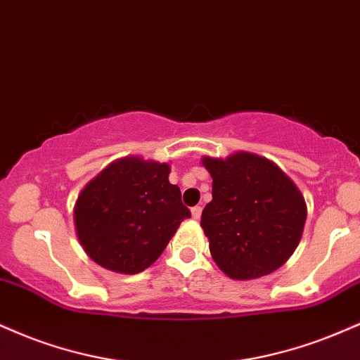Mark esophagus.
Listing matches in <instances>:
<instances>
[{
  "label": "esophagus",
  "instance_id": "esophagus-1",
  "mask_svg": "<svg viewBox=\"0 0 360 360\" xmlns=\"http://www.w3.org/2000/svg\"><path fill=\"white\" fill-rule=\"evenodd\" d=\"M201 213H202V207L201 206H194L193 210H191V214H193L194 219L201 218Z\"/></svg>",
  "mask_w": 360,
  "mask_h": 360
}]
</instances>
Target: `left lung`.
Returning a JSON list of instances; mask_svg holds the SVG:
<instances>
[{"label": "left lung", "mask_w": 360, "mask_h": 360, "mask_svg": "<svg viewBox=\"0 0 360 360\" xmlns=\"http://www.w3.org/2000/svg\"><path fill=\"white\" fill-rule=\"evenodd\" d=\"M213 199L201 214L210 251L223 274L253 280L278 270L298 246L307 219L300 189L275 162L251 153L202 158Z\"/></svg>", "instance_id": "left-lung-1"}]
</instances>
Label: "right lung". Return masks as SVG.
Here are the masks:
<instances>
[{"instance_id": "obj_1", "label": "right lung", "mask_w": 360, "mask_h": 360, "mask_svg": "<svg viewBox=\"0 0 360 360\" xmlns=\"http://www.w3.org/2000/svg\"><path fill=\"white\" fill-rule=\"evenodd\" d=\"M166 162L137 155L109 164L79 194L73 219L85 253L117 274H141L161 257L191 211Z\"/></svg>"}]
</instances>
